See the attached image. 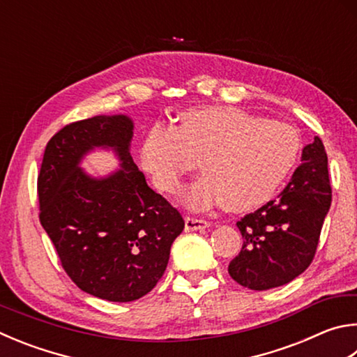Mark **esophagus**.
Here are the masks:
<instances>
[{
	"label": "esophagus",
	"mask_w": 357,
	"mask_h": 357,
	"mask_svg": "<svg viewBox=\"0 0 357 357\" xmlns=\"http://www.w3.org/2000/svg\"><path fill=\"white\" fill-rule=\"evenodd\" d=\"M209 226L211 223L206 222V220L185 217V231H199V229L209 228Z\"/></svg>",
	"instance_id": "esophagus-1"
}]
</instances>
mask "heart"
<instances>
[{
    "mask_svg": "<svg viewBox=\"0 0 357 357\" xmlns=\"http://www.w3.org/2000/svg\"><path fill=\"white\" fill-rule=\"evenodd\" d=\"M300 151V135L286 123L211 106L183 114L178 128L153 126L140 162L159 190L174 195L199 159L206 173L185 192V206L207 209L223 203L231 212H246L275 197Z\"/></svg>",
    "mask_w": 357,
    "mask_h": 357,
    "instance_id": "obj_1",
    "label": "heart"
}]
</instances>
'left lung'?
Listing matches in <instances>:
<instances>
[{
	"instance_id": "1",
	"label": "left lung",
	"mask_w": 357,
	"mask_h": 357,
	"mask_svg": "<svg viewBox=\"0 0 357 357\" xmlns=\"http://www.w3.org/2000/svg\"><path fill=\"white\" fill-rule=\"evenodd\" d=\"M328 156L320 137L303 148L301 165L276 199L237 222L243 245L229 262L232 280L268 290L295 280L315 256L331 206Z\"/></svg>"
}]
</instances>
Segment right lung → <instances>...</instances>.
<instances>
[{
	"label": "right lung",
	"mask_w": 357,
	"mask_h": 357,
	"mask_svg": "<svg viewBox=\"0 0 357 357\" xmlns=\"http://www.w3.org/2000/svg\"><path fill=\"white\" fill-rule=\"evenodd\" d=\"M128 115H96L70 123L45 148L37 179L40 223L77 287L128 303L151 291L167 268L181 213L146 184L129 146ZM95 147L112 149L121 168L90 177L79 167Z\"/></svg>",
	"instance_id": "obj_1"
}]
</instances>
